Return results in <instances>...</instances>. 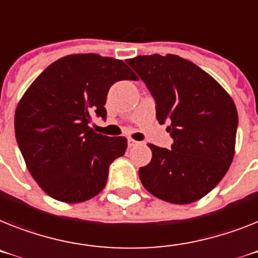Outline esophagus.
<instances>
[{"label":"esophagus","instance_id":"obj_1","mask_svg":"<svg viewBox=\"0 0 258 258\" xmlns=\"http://www.w3.org/2000/svg\"><path fill=\"white\" fill-rule=\"evenodd\" d=\"M127 143H128V147H130V148H131V147L139 146V144H140L139 142H136V140H134V139H128V140H127Z\"/></svg>","mask_w":258,"mask_h":258}]
</instances>
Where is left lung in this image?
<instances>
[{
	"instance_id": "left-lung-1",
	"label": "left lung",
	"mask_w": 258,
	"mask_h": 258,
	"mask_svg": "<svg viewBox=\"0 0 258 258\" xmlns=\"http://www.w3.org/2000/svg\"><path fill=\"white\" fill-rule=\"evenodd\" d=\"M156 102V118L168 123L170 149L149 144L152 160L139 169L143 186L157 198L187 205L220 182L235 153L237 110L228 93L189 60L177 55L127 60Z\"/></svg>"
}]
</instances>
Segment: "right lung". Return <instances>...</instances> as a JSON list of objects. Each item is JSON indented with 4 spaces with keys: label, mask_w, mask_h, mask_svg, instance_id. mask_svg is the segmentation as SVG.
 Segmentation results:
<instances>
[{
    "label": "right lung",
    "mask_w": 258,
    "mask_h": 258,
    "mask_svg": "<svg viewBox=\"0 0 258 258\" xmlns=\"http://www.w3.org/2000/svg\"><path fill=\"white\" fill-rule=\"evenodd\" d=\"M122 80H138L122 60L69 55L47 67L22 97L15 138L27 169L49 197L79 203L105 187L127 139L96 134L89 123L94 115L105 120L109 89Z\"/></svg>",
    "instance_id": "add662e5"
}]
</instances>
